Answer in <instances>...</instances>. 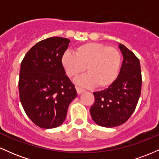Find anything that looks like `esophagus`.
I'll return each mask as SVG.
<instances>
[{"label": "esophagus", "instance_id": "34e87169", "mask_svg": "<svg viewBox=\"0 0 159 159\" xmlns=\"http://www.w3.org/2000/svg\"><path fill=\"white\" fill-rule=\"evenodd\" d=\"M75 88H76V90H77V93H78V94H81V93H82L85 92V91H86L84 89H82V88H81V87H76Z\"/></svg>", "mask_w": 159, "mask_h": 159}]
</instances>
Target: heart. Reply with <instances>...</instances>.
<instances>
[{"label": "heart", "instance_id": "b5f03b06", "mask_svg": "<svg viewBox=\"0 0 159 159\" xmlns=\"http://www.w3.org/2000/svg\"><path fill=\"white\" fill-rule=\"evenodd\" d=\"M61 64L67 75L75 78L86 70L88 73L75 80L86 87L96 85L98 88L108 87L116 80L121 64V54L114 47L98 43H87L76 47L75 54L66 52Z\"/></svg>", "mask_w": 159, "mask_h": 159}]
</instances>
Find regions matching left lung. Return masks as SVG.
I'll return each instance as SVG.
<instances>
[{
    "mask_svg": "<svg viewBox=\"0 0 159 159\" xmlns=\"http://www.w3.org/2000/svg\"><path fill=\"white\" fill-rule=\"evenodd\" d=\"M119 48L123 61L118 77L104 90L93 93L95 102L90 107L92 119L103 127L122 125L135 110L141 92V70L139 59L123 44Z\"/></svg>",
    "mask_w": 159,
    "mask_h": 159,
    "instance_id": "left-lung-1",
    "label": "left lung"
}]
</instances>
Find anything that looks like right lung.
Instances as JSON below:
<instances>
[{
	"instance_id": "right-lung-1",
	"label": "right lung",
	"mask_w": 159,
	"mask_h": 159,
	"mask_svg": "<svg viewBox=\"0 0 159 159\" xmlns=\"http://www.w3.org/2000/svg\"><path fill=\"white\" fill-rule=\"evenodd\" d=\"M69 43L63 37L42 40L27 52L21 63L20 101L27 116L42 129L61 125L69 104L77 96L61 64Z\"/></svg>"
}]
</instances>
